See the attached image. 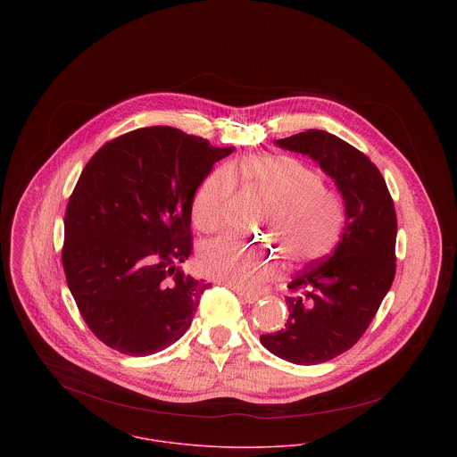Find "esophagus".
I'll use <instances>...</instances> for the list:
<instances>
[{"label": "esophagus", "instance_id": "1", "mask_svg": "<svg viewBox=\"0 0 457 457\" xmlns=\"http://www.w3.org/2000/svg\"><path fill=\"white\" fill-rule=\"evenodd\" d=\"M236 294L239 295V299L241 301H245L246 304H253L257 299H259V295L257 294H248V292H243V290H236Z\"/></svg>", "mask_w": 457, "mask_h": 457}]
</instances>
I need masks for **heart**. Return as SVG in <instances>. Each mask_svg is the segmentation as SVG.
Segmentation results:
<instances>
[{"mask_svg": "<svg viewBox=\"0 0 457 457\" xmlns=\"http://www.w3.org/2000/svg\"><path fill=\"white\" fill-rule=\"evenodd\" d=\"M236 183L267 198L259 225L292 267L320 261L337 245L345 227L341 198L324 187L319 170L287 154H253L218 167L196 188L192 218L204 234L228 223ZM270 253V250H269ZM198 265L204 274L237 290H255L278 270L265 246L221 237L205 245Z\"/></svg>", "mask_w": 457, "mask_h": 457, "instance_id": "heart-1", "label": "heart"}]
</instances>
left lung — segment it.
<instances>
[{
	"mask_svg": "<svg viewBox=\"0 0 457 457\" xmlns=\"http://www.w3.org/2000/svg\"><path fill=\"white\" fill-rule=\"evenodd\" d=\"M312 156L336 181L346 223L332 255L310 263L288 285L285 328L262 345L294 364H320L350 350L366 332L395 274L397 218L378 167L336 135L306 130L276 140Z\"/></svg>",
	"mask_w": 457,
	"mask_h": 457,
	"instance_id": "obj_1",
	"label": "left lung"
}]
</instances>
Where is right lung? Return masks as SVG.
Returning a JSON list of instances; mask_svg holds the SVG:
<instances>
[{
  "label": "right lung",
  "instance_id": "add662e5",
  "mask_svg": "<svg viewBox=\"0 0 457 457\" xmlns=\"http://www.w3.org/2000/svg\"><path fill=\"white\" fill-rule=\"evenodd\" d=\"M234 147L170 127L105 142L86 163L65 212L62 262L89 330L125 355H151L192 324L211 283L181 270L194 250L192 202Z\"/></svg>",
  "mask_w": 457,
  "mask_h": 457
}]
</instances>
